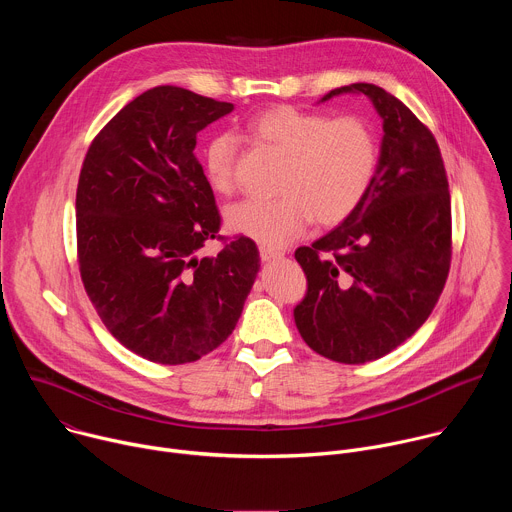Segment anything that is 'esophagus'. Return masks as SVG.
<instances>
[{"mask_svg":"<svg viewBox=\"0 0 512 512\" xmlns=\"http://www.w3.org/2000/svg\"><path fill=\"white\" fill-rule=\"evenodd\" d=\"M259 253H261L263 261H277V259H281L285 255L283 251H275V249H267V247H261Z\"/></svg>","mask_w":512,"mask_h":512,"instance_id":"obj_1","label":"esophagus"}]
</instances>
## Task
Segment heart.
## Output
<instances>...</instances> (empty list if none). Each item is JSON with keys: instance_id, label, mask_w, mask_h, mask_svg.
<instances>
[{"instance_id": "obj_1", "label": "heart", "mask_w": 512, "mask_h": 512, "mask_svg": "<svg viewBox=\"0 0 512 512\" xmlns=\"http://www.w3.org/2000/svg\"><path fill=\"white\" fill-rule=\"evenodd\" d=\"M249 131L271 145L285 162L273 200H243L229 208L227 225L261 247L279 249L304 235L312 218L338 225L360 206L379 166L373 127L360 117L332 119L291 105L269 107L249 119ZM237 139L218 133L202 152V168L212 190L229 194L237 182Z\"/></svg>"}]
</instances>
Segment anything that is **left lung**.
Listing matches in <instances>:
<instances>
[{
  "mask_svg": "<svg viewBox=\"0 0 512 512\" xmlns=\"http://www.w3.org/2000/svg\"><path fill=\"white\" fill-rule=\"evenodd\" d=\"M367 95L383 119L371 190L334 231L300 247L308 291L294 308L318 354L360 364L403 344L429 318L448 279L452 206L431 131L397 97L371 83L324 95Z\"/></svg>",
  "mask_w": 512,
  "mask_h": 512,
  "instance_id": "1",
  "label": "left lung"
}]
</instances>
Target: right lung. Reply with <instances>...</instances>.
I'll return each instance as SVG.
<instances>
[{
    "label": "right lung",
    "instance_id": "1",
    "mask_svg": "<svg viewBox=\"0 0 512 512\" xmlns=\"http://www.w3.org/2000/svg\"><path fill=\"white\" fill-rule=\"evenodd\" d=\"M233 109L154 87L99 131L83 162L77 251L87 296L125 348L158 364L194 362L221 346L259 271L247 237L202 253L221 214L194 156L196 133Z\"/></svg>",
    "mask_w": 512,
    "mask_h": 512
}]
</instances>
